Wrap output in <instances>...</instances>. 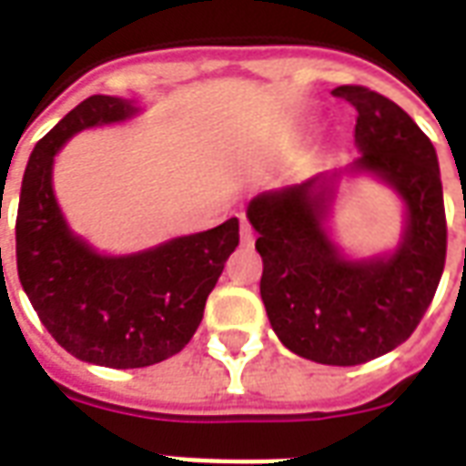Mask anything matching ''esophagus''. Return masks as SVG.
Listing matches in <instances>:
<instances>
[{"mask_svg": "<svg viewBox=\"0 0 466 466\" xmlns=\"http://www.w3.org/2000/svg\"><path fill=\"white\" fill-rule=\"evenodd\" d=\"M239 239H242V244H247V247H252L254 244V229L252 224L247 222V217H242V222H239Z\"/></svg>", "mask_w": 466, "mask_h": 466, "instance_id": "34e87169", "label": "esophagus"}]
</instances>
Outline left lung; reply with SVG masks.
I'll list each match as a JSON object with an SVG mask.
<instances>
[{"label":"left lung","mask_w":466,"mask_h":466,"mask_svg":"<svg viewBox=\"0 0 466 466\" xmlns=\"http://www.w3.org/2000/svg\"><path fill=\"white\" fill-rule=\"evenodd\" d=\"M357 109L351 172L377 174L400 194L407 224L387 257L347 259L327 234L337 174L269 189L247 207L257 229L264 309L279 342L304 360L354 367L377 360L417 329L447 257L440 164L430 137L401 106L367 86L332 92Z\"/></svg>","instance_id":"obj_1"}]
</instances>
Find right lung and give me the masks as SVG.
<instances>
[{"instance_id":"right-lung-1","label":"right lung","mask_w":466,"mask_h":466,"mask_svg":"<svg viewBox=\"0 0 466 466\" xmlns=\"http://www.w3.org/2000/svg\"><path fill=\"white\" fill-rule=\"evenodd\" d=\"M137 112L129 99L106 95L76 105L36 142L16 212V272L46 332L76 360L112 370L149 367L182 351L239 244L237 217L127 257L99 254L66 227L52 189L55 154L76 132Z\"/></svg>"}]
</instances>
